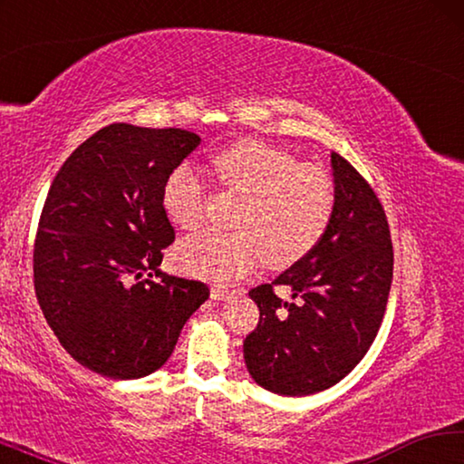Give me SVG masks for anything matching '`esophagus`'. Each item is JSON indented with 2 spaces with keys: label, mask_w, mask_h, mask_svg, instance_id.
I'll use <instances>...</instances> for the list:
<instances>
[{
  "label": "esophagus",
  "mask_w": 464,
  "mask_h": 464,
  "mask_svg": "<svg viewBox=\"0 0 464 464\" xmlns=\"http://www.w3.org/2000/svg\"><path fill=\"white\" fill-rule=\"evenodd\" d=\"M233 295V290H229L227 286H221V285H215L213 288H210V296L215 298V301H227Z\"/></svg>",
  "instance_id": "1"
}]
</instances>
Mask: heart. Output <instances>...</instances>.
I'll return each instance as SVG.
<instances>
[{"label": "heart", "instance_id": "b5f03b06", "mask_svg": "<svg viewBox=\"0 0 464 464\" xmlns=\"http://www.w3.org/2000/svg\"><path fill=\"white\" fill-rule=\"evenodd\" d=\"M225 186L241 194L235 231H204L178 249L184 270L229 280L262 260L274 270L301 262L324 237L334 213V184L325 169L301 163L286 149L241 139L217 155ZM163 208L182 229L194 231L208 213V186L182 163L163 184Z\"/></svg>", "mask_w": 464, "mask_h": 464}]
</instances>
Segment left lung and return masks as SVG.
I'll use <instances>...</instances> for the list:
<instances>
[{
    "label": "left lung",
    "instance_id": "obj_1",
    "mask_svg": "<svg viewBox=\"0 0 464 464\" xmlns=\"http://www.w3.org/2000/svg\"><path fill=\"white\" fill-rule=\"evenodd\" d=\"M332 169L334 213L324 237L270 285L249 290L260 321L243 358L260 387L286 397L325 391L354 371L389 301L392 243L382 204L342 155L332 153Z\"/></svg>",
    "mask_w": 464,
    "mask_h": 464
}]
</instances>
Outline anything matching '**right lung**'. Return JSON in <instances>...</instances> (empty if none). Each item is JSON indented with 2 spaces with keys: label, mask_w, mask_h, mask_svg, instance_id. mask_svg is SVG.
I'll return each mask as SVG.
<instances>
[{
  "label": "right lung",
  "mask_w": 464,
  "mask_h": 464,
  "mask_svg": "<svg viewBox=\"0 0 464 464\" xmlns=\"http://www.w3.org/2000/svg\"><path fill=\"white\" fill-rule=\"evenodd\" d=\"M198 143L182 129L110 124L67 157L46 194L34 241L38 304L63 348L108 379L166 364L210 295L204 282L160 270L176 237L163 184Z\"/></svg>",
  "instance_id": "add662e5"
}]
</instances>
